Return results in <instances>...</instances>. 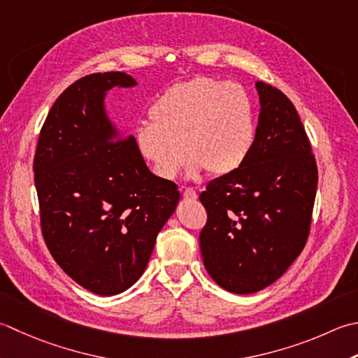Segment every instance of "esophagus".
<instances>
[{"mask_svg":"<svg viewBox=\"0 0 358 358\" xmlns=\"http://www.w3.org/2000/svg\"><path fill=\"white\" fill-rule=\"evenodd\" d=\"M183 197L186 200H195V199H197V192H195L192 187H186L183 191Z\"/></svg>","mask_w":358,"mask_h":358,"instance_id":"obj_1","label":"esophagus"}]
</instances>
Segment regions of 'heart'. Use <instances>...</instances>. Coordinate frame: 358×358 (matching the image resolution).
Segmentation results:
<instances>
[{"instance_id": "b5f03b06", "label": "heart", "mask_w": 358, "mask_h": 358, "mask_svg": "<svg viewBox=\"0 0 358 358\" xmlns=\"http://www.w3.org/2000/svg\"><path fill=\"white\" fill-rule=\"evenodd\" d=\"M150 124L136 130L141 157L159 178L183 169L211 175L234 172L255 143L253 102L241 83L197 76L173 83L149 110Z\"/></svg>"}]
</instances>
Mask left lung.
Here are the masks:
<instances>
[{
    "mask_svg": "<svg viewBox=\"0 0 358 358\" xmlns=\"http://www.w3.org/2000/svg\"><path fill=\"white\" fill-rule=\"evenodd\" d=\"M261 113L250 155L200 194L208 220L203 264L231 293H255L284 275L310 233L318 169L295 105L281 90L256 83Z\"/></svg>",
    "mask_w": 358,
    "mask_h": 358,
    "instance_id": "8db88e82",
    "label": "left lung"
}]
</instances>
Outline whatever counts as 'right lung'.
I'll list each match as a JSON object with an SVG mask.
<instances>
[{
  "label": "right lung",
  "mask_w": 358,
  "mask_h": 358,
  "mask_svg": "<svg viewBox=\"0 0 358 358\" xmlns=\"http://www.w3.org/2000/svg\"><path fill=\"white\" fill-rule=\"evenodd\" d=\"M133 85L119 71L71 83L49 110L34 157L49 253L77 284L102 296L141 278L180 200L178 186L147 169L135 138L105 115V93Z\"/></svg>",
  "instance_id": "1"
}]
</instances>
